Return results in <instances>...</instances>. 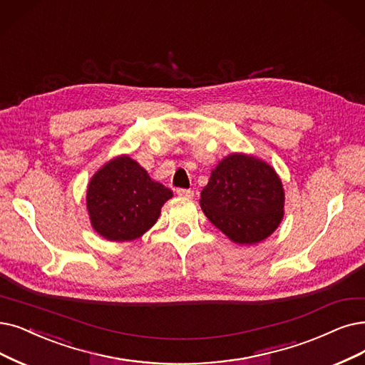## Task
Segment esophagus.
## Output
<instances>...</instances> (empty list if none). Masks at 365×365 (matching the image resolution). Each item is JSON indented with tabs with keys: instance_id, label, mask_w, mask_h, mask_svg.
I'll return each mask as SVG.
<instances>
[{
	"instance_id": "34e87169",
	"label": "esophagus",
	"mask_w": 365,
	"mask_h": 365,
	"mask_svg": "<svg viewBox=\"0 0 365 365\" xmlns=\"http://www.w3.org/2000/svg\"><path fill=\"white\" fill-rule=\"evenodd\" d=\"M177 195L181 196V197H187V199H192L195 196L193 190H190V188H178Z\"/></svg>"
}]
</instances>
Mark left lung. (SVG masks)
Returning a JSON list of instances; mask_svg holds the SVG:
<instances>
[{"label": "left lung", "instance_id": "obj_1", "mask_svg": "<svg viewBox=\"0 0 365 365\" xmlns=\"http://www.w3.org/2000/svg\"><path fill=\"white\" fill-rule=\"evenodd\" d=\"M200 208L230 241L256 244L282 222L283 184L264 160L233 153L212 169L200 193Z\"/></svg>", "mask_w": 365, "mask_h": 365}]
</instances>
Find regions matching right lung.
I'll use <instances>...</instances> for the list:
<instances>
[{"mask_svg":"<svg viewBox=\"0 0 365 365\" xmlns=\"http://www.w3.org/2000/svg\"><path fill=\"white\" fill-rule=\"evenodd\" d=\"M172 192L150 178L128 155L100 168L86 190V210L93 229L108 241H133L151 229Z\"/></svg>","mask_w":365,"mask_h":365,"instance_id":"add662e5","label":"right lung"}]
</instances>
